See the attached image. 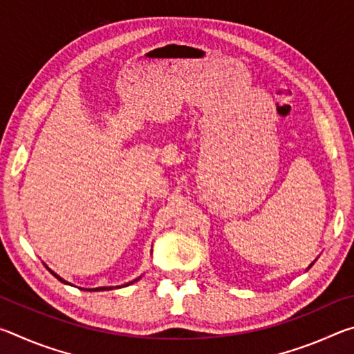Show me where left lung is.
<instances>
[{"label": "left lung", "mask_w": 354, "mask_h": 354, "mask_svg": "<svg viewBox=\"0 0 354 354\" xmlns=\"http://www.w3.org/2000/svg\"><path fill=\"white\" fill-rule=\"evenodd\" d=\"M314 262H315V261H314ZM314 262H313V263H310V266H309L308 268H310V267H313V266H314Z\"/></svg>", "instance_id": "obj_1"}]
</instances>
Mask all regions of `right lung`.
<instances>
[{
  "mask_svg": "<svg viewBox=\"0 0 354 354\" xmlns=\"http://www.w3.org/2000/svg\"><path fill=\"white\" fill-rule=\"evenodd\" d=\"M153 251V250H151ZM46 267V266H45ZM48 268V267H46ZM48 270H50L51 272V274H55V277L59 279V281H61V283H64V284H70L68 283V281H65L64 278H61V277H59V274L57 273H55V272H53L51 270V268H48ZM140 279V277L139 278H137V279H134V281H131V283H127V284H123V286H115V287H95V289H82V290H91V292H98V290H111V289H120V287H127V286H129V284H133V283H136V281H139ZM71 286V284H70Z\"/></svg>",
  "mask_w": 354,
  "mask_h": 354,
  "instance_id": "add662e5",
  "label": "right lung"
}]
</instances>
